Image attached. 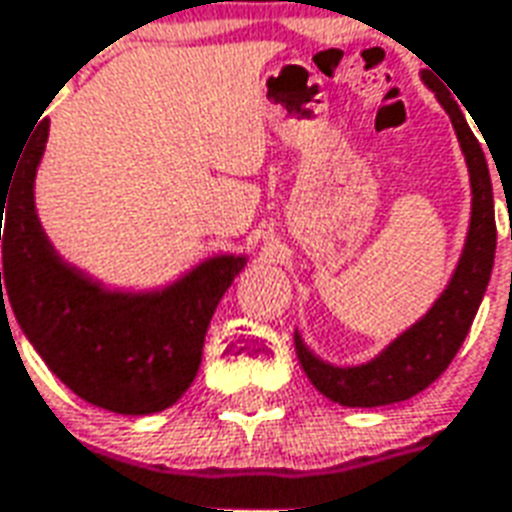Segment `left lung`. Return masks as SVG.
<instances>
[{
	"label": "left lung",
	"instance_id": "8db88e82",
	"mask_svg": "<svg viewBox=\"0 0 512 512\" xmlns=\"http://www.w3.org/2000/svg\"><path fill=\"white\" fill-rule=\"evenodd\" d=\"M423 83L437 94L439 105L448 111L458 146L464 151L472 187V217L458 266L448 287L418 323L399 333L380 355L358 366H333L314 355L301 333L295 331V355L304 366L306 377L325 399L342 407H385L412 399L426 391L439 374L456 358L458 347L467 339L469 325L478 314L486 295L494 252H497V222H494V189L488 176V162L480 140L469 130V121L458 102L445 92V86L429 73H420ZM502 179V176H499Z\"/></svg>",
	"mask_w": 512,
	"mask_h": 512
}]
</instances>
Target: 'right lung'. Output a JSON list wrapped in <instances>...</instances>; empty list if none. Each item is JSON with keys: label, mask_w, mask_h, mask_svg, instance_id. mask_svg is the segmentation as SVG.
I'll return each mask as SVG.
<instances>
[{"label": "right lung", "mask_w": 512, "mask_h": 512, "mask_svg": "<svg viewBox=\"0 0 512 512\" xmlns=\"http://www.w3.org/2000/svg\"><path fill=\"white\" fill-rule=\"evenodd\" d=\"M45 140L48 119L0 181V314L13 309L45 366L83 401L119 415L168 410L195 380L208 323L246 255L208 257L160 290H108L70 266L40 225L34 176Z\"/></svg>", "instance_id": "add662e5"}]
</instances>
